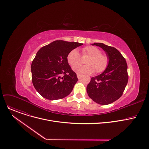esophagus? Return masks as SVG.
Returning a JSON list of instances; mask_svg holds the SVG:
<instances>
[{
    "mask_svg": "<svg viewBox=\"0 0 149 149\" xmlns=\"http://www.w3.org/2000/svg\"><path fill=\"white\" fill-rule=\"evenodd\" d=\"M77 77H78V79H81V77H82V75H80V74H77Z\"/></svg>",
    "mask_w": 149,
    "mask_h": 149,
    "instance_id": "esophagus-1",
    "label": "esophagus"
}]
</instances>
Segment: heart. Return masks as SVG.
I'll use <instances>...</instances> for the list:
<instances>
[{
  "label": "heart",
  "mask_w": 149,
  "mask_h": 149,
  "mask_svg": "<svg viewBox=\"0 0 149 149\" xmlns=\"http://www.w3.org/2000/svg\"><path fill=\"white\" fill-rule=\"evenodd\" d=\"M82 52L84 56H88L84 62L86 65L83 66L77 65L80 62V56L77 49L71 50L67 56L68 63L71 67H74L73 70L77 74L80 75L90 74L94 72V71L96 73H101L107 68L109 62V57L101 54V50L98 48L94 46H88L83 48Z\"/></svg>",
  "instance_id": "heart-1"
}]
</instances>
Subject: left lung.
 <instances>
[{"mask_svg": "<svg viewBox=\"0 0 149 149\" xmlns=\"http://www.w3.org/2000/svg\"><path fill=\"white\" fill-rule=\"evenodd\" d=\"M101 48L109 57V65L101 74L91 78L87 87L88 96L94 102L107 105L117 100L128 82L127 65L125 58L115 48L102 43H94Z\"/></svg>", "mask_w": 149, "mask_h": 149, "instance_id": "obj_1", "label": "left lung"}]
</instances>
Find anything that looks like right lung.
I'll use <instances>...</instances> for the list:
<instances>
[{
  "label": "right lung",
  "mask_w": 149,
  "mask_h": 149,
  "mask_svg": "<svg viewBox=\"0 0 149 149\" xmlns=\"http://www.w3.org/2000/svg\"><path fill=\"white\" fill-rule=\"evenodd\" d=\"M82 45L78 42L58 40L42 47L37 52L31 64L32 81L40 95L55 100L64 98L71 93L78 78L69 65L67 56L71 50Z\"/></svg>",
  "instance_id": "right-lung-1"
}]
</instances>
